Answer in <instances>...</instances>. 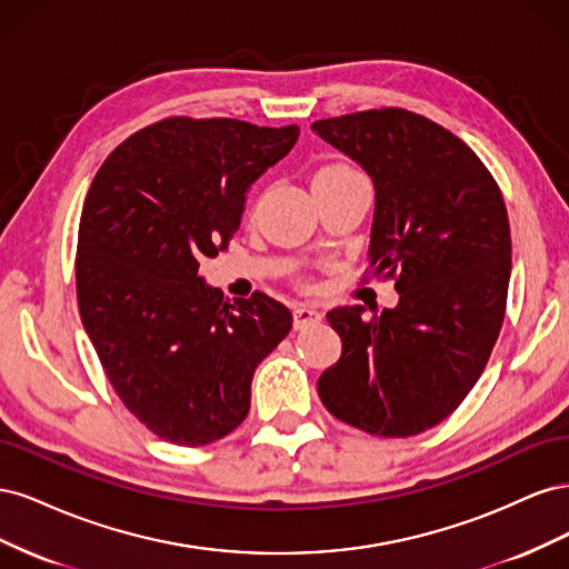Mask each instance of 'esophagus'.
Wrapping results in <instances>:
<instances>
[{
  "label": "esophagus",
  "mask_w": 569,
  "mask_h": 569,
  "mask_svg": "<svg viewBox=\"0 0 569 569\" xmlns=\"http://www.w3.org/2000/svg\"><path fill=\"white\" fill-rule=\"evenodd\" d=\"M320 318H322L320 311H316V308L308 306V303H299L295 308V327H297V330H306V327L320 322Z\"/></svg>",
  "instance_id": "34e87169"
}]
</instances>
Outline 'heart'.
<instances>
[{"mask_svg": "<svg viewBox=\"0 0 569 569\" xmlns=\"http://www.w3.org/2000/svg\"><path fill=\"white\" fill-rule=\"evenodd\" d=\"M343 173H353V170L349 166H343V163H332V166L320 168L318 173H316V178H330V176H343Z\"/></svg>", "mask_w": 569, "mask_h": 569, "instance_id": "1", "label": "heart"}]
</instances>
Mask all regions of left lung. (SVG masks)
Returning a JSON list of instances; mask_svg holds the SVG:
<instances>
[{
    "label": "left lung",
    "instance_id": "8db88e82",
    "mask_svg": "<svg viewBox=\"0 0 569 569\" xmlns=\"http://www.w3.org/2000/svg\"><path fill=\"white\" fill-rule=\"evenodd\" d=\"M311 130L375 184L368 274L399 306L327 313L341 358L318 380L325 408L375 437L439 425L485 372L506 318L510 226L489 168L460 137L406 109L316 120Z\"/></svg>",
    "mask_w": 569,
    "mask_h": 569
}]
</instances>
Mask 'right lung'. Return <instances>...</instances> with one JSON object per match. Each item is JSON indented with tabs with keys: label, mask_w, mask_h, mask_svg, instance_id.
I'll return each instance as SVG.
<instances>
[{
	"label": "right lung",
	"mask_w": 569,
	"mask_h": 569,
	"mask_svg": "<svg viewBox=\"0 0 569 569\" xmlns=\"http://www.w3.org/2000/svg\"><path fill=\"white\" fill-rule=\"evenodd\" d=\"M297 126L163 118L120 142L82 206L78 308L113 391L149 432L206 446L244 422L258 363L291 330L280 301H222L199 266L228 249L256 178Z\"/></svg>",
	"instance_id": "1"
}]
</instances>
